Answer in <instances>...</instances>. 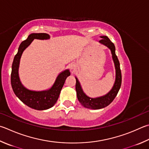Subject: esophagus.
Instances as JSON below:
<instances>
[{
	"mask_svg": "<svg viewBox=\"0 0 149 149\" xmlns=\"http://www.w3.org/2000/svg\"><path fill=\"white\" fill-rule=\"evenodd\" d=\"M70 70H72V72H74V70H75V64H70Z\"/></svg>",
	"mask_w": 149,
	"mask_h": 149,
	"instance_id": "1",
	"label": "esophagus"
}]
</instances>
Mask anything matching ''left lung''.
Segmentation results:
<instances>
[{
  "instance_id": "left-lung-1",
  "label": "left lung",
  "mask_w": 149,
  "mask_h": 149,
  "mask_svg": "<svg viewBox=\"0 0 149 149\" xmlns=\"http://www.w3.org/2000/svg\"><path fill=\"white\" fill-rule=\"evenodd\" d=\"M100 38H102V39L100 40L99 42L101 43L103 45H105V46H107L111 50V51L112 58L115 64L116 70V78L115 82L112 89L104 96L96 98H91L90 97L86 96L83 93V91L79 81H78L77 78L75 77V79H76L75 90H76L77 92L78 100H79L80 104L83 106L93 109H102V108H104L107 106V105H109L113 101V100L115 99V97L117 96L118 91H119L120 88L122 83V75L120 68V63L117 58V56L115 54V45L113 42H111V41L107 36H100Z\"/></svg>"
}]
</instances>
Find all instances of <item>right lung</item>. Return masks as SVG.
Instances as JSON below:
<instances>
[{
	"label": "right lung",
	"instance_id": "add662e5",
	"mask_svg": "<svg viewBox=\"0 0 149 149\" xmlns=\"http://www.w3.org/2000/svg\"><path fill=\"white\" fill-rule=\"evenodd\" d=\"M50 36L46 33H32L27 39L21 42L17 53L13 58L11 73V85L17 98L27 106L36 110H45L53 107L57 101L61 91L65 83L67 77L70 75L69 70H66L59 74L50 89L43 91H33L26 88L21 84L19 77V66L20 58L24 50L31 44L34 39L47 40Z\"/></svg>",
	"mask_w": 149,
	"mask_h": 149
}]
</instances>
